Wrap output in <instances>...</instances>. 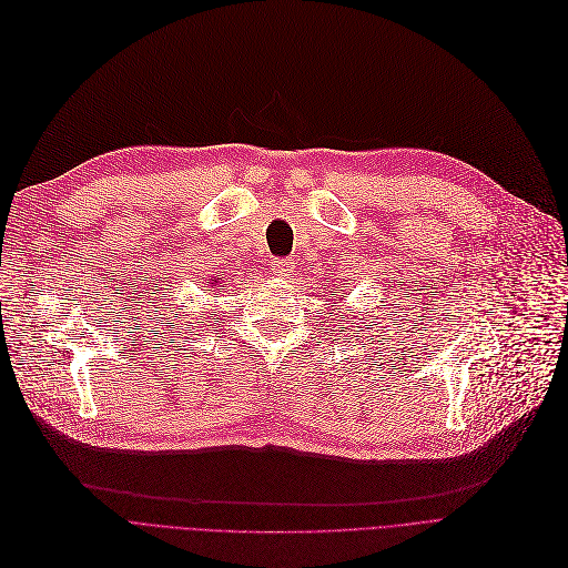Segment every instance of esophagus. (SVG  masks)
<instances>
[{"mask_svg":"<svg viewBox=\"0 0 568 568\" xmlns=\"http://www.w3.org/2000/svg\"><path fill=\"white\" fill-rule=\"evenodd\" d=\"M293 270V263H291V258H275L273 261V273L277 275V277H286L288 273Z\"/></svg>","mask_w":568,"mask_h":568,"instance_id":"1","label":"esophagus"}]
</instances>
